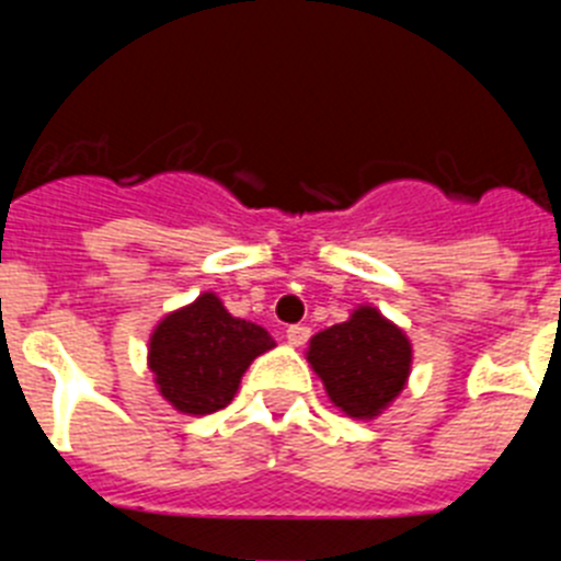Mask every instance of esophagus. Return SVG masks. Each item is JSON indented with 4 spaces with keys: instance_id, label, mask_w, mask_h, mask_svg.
Here are the masks:
<instances>
[{
    "instance_id": "esophagus-1",
    "label": "esophagus",
    "mask_w": 561,
    "mask_h": 561,
    "mask_svg": "<svg viewBox=\"0 0 561 561\" xmlns=\"http://www.w3.org/2000/svg\"><path fill=\"white\" fill-rule=\"evenodd\" d=\"M309 336H311L309 325H289V329H286V340H289V345H295V348L306 345Z\"/></svg>"
}]
</instances>
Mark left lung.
Segmentation results:
<instances>
[{"mask_svg": "<svg viewBox=\"0 0 561 561\" xmlns=\"http://www.w3.org/2000/svg\"><path fill=\"white\" fill-rule=\"evenodd\" d=\"M306 356L342 413L374 419L404 390L413 348L374 306H359L351 320L311 336Z\"/></svg>", "mask_w": 561, "mask_h": 561, "instance_id": "1", "label": "left lung"}]
</instances>
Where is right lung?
<instances>
[{
	"label": "right lung",
	"instance_id": "add662e5",
	"mask_svg": "<svg viewBox=\"0 0 561 561\" xmlns=\"http://www.w3.org/2000/svg\"><path fill=\"white\" fill-rule=\"evenodd\" d=\"M270 348V331L232 317L219 297L205 291L153 329L148 368L180 413L207 415L230 404L250 362Z\"/></svg>",
	"mask_w": 561,
	"mask_h": 561
}]
</instances>
